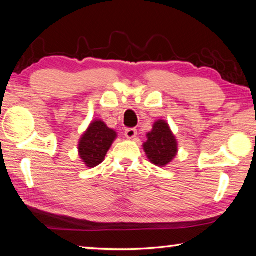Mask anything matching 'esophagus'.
<instances>
[{"label": "esophagus", "mask_w": 256, "mask_h": 256, "mask_svg": "<svg viewBox=\"0 0 256 256\" xmlns=\"http://www.w3.org/2000/svg\"><path fill=\"white\" fill-rule=\"evenodd\" d=\"M138 131L136 128H126L125 130V136L128 138H134L136 136Z\"/></svg>", "instance_id": "obj_1"}]
</instances>
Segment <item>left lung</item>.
Segmentation results:
<instances>
[{
    "instance_id": "left-lung-1",
    "label": "left lung",
    "mask_w": 256,
    "mask_h": 256,
    "mask_svg": "<svg viewBox=\"0 0 256 256\" xmlns=\"http://www.w3.org/2000/svg\"><path fill=\"white\" fill-rule=\"evenodd\" d=\"M144 149L150 162L159 167L166 166L176 157L177 141L167 122L159 120L154 124L152 131L146 134Z\"/></svg>"
}]
</instances>
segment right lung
<instances>
[{
	"mask_svg": "<svg viewBox=\"0 0 256 256\" xmlns=\"http://www.w3.org/2000/svg\"><path fill=\"white\" fill-rule=\"evenodd\" d=\"M116 136L118 134L114 130L108 128L100 120H94L82 134L78 146L80 158L86 166L94 168L102 164Z\"/></svg>",
	"mask_w": 256,
	"mask_h": 256,
	"instance_id": "1",
	"label": "right lung"
}]
</instances>
